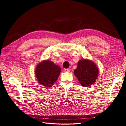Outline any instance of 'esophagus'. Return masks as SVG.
Returning <instances> with one entry per match:
<instances>
[{
    "instance_id": "esophagus-1",
    "label": "esophagus",
    "mask_w": 126,
    "mask_h": 126,
    "mask_svg": "<svg viewBox=\"0 0 126 126\" xmlns=\"http://www.w3.org/2000/svg\"><path fill=\"white\" fill-rule=\"evenodd\" d=\"M64 71L69 72L71 71V70L70 69H64Z\"/></svg>"
}]
</instances>
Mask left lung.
<instances>
[{
    "mask_svg": "<svg viewBox=\"0 0 126 126\" xmlns=\"http://www.w3.org/2000/svg\"><path fill=\"white\" fill-rule=\"evenodd\" d=\"M99 70L96 65L90 61L80 60L78 63L74 74L80 84L83 87L92 85L97 78Z\"/></svg>",
    "mask_w": 126,
    "mask_h": 126,
    "instance_id": "left-lung-1",
    "label": "left lung"
}]
</instances>
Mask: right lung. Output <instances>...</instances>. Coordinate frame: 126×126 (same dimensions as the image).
Segmentation results:
<instances>
[{"instance_id": "obj_1", "label": "right lung", "mask_w": 126, "mask_h": 126, "mask_svg": "<svg viewBox=\"0 0 126 126\" xmlns=\"http://www.w3.org/2000/svg\"><path fill=\"white\" fill-rule=\"evenodd\" d=\"M61 69L52 62L44 61L36 66L35 76L38 82L46 87L52 86L60 74Z\"/></svg>"}]
</instances>
